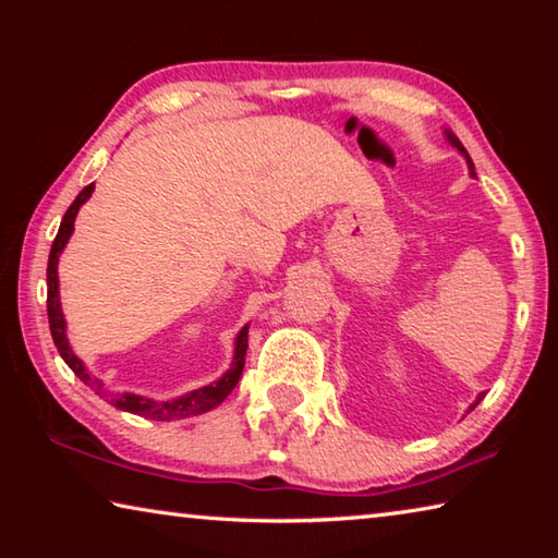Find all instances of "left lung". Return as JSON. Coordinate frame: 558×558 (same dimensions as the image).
Listing matches in <instances>:
<instances>
[{
  "label": "left lung",
  "instance_id": "8db88e82",
  "mask_svg": "<svg viewBox=\"0 0 558 558\" xmlns=\"http://www.w3.org/2000/svg\"><path fill=\"white\" fill-rule=\"evenodd\" d=\"M448 137H450V143H452V145H456V147H458V149H460V153H462V155H465V157H468V165H470V172H472V174H475V165H472V159H470V155H468V153H465V147H462V145H460V143H458V137H456V135H450V132H448ZM483 396H485V393H480V396H477V401H475V403H472V405H470V409H475V405H477V403H480V401H483Z\"/></svg>",
  "mask_w": 558,
  "mask_h": 558
}]
</instances>
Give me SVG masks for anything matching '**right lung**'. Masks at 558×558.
Returning <instances> with one entry per match:
<instances>
[{
  "label": "right lung",
  "mask_w": 558,
  "mask_h": 558,
  "mask_svg": "<svg viewBox=\"0 0 558 558\" xmlns=\"http://www.w3.org/2000/svg\"><path fill=\"white\" fill-rule=\"evenodd\" d=\"M96 184H88L83 192L75 196V202L69 206V211L63 214V221L59 226V233H56L51 253H49V268H46V310H49V327H51V337L53 344L59 349V354L63 356V362L71 366L73 374L78 376L83 384H88L90 389H96V393L108 396L102 391V384L98 379H93L88 374L86 366L78 356L73 354V349L69 347V337H65V319L61 313V302H59V256L63 251V245L69 243L71 233H73V221L75 214L83 204L88 202V196L93 194ZM245 349H248V325H245L239 337H235V354H233V364L231 369L226 372L219 381L204 386V389H196L186 396H179L174 401H149L143 399V396L135 393H112L110 403L120 411H130L135 415H143V418H153V421H174V418H186V415H199L206 413L219 405L226 396L233 391V386L239 384L241 374H243V364H245Z\"/></svg>",
  "instance_id": "obj_1"
}]
</instances>
